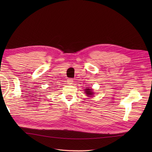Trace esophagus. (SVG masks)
<instances>
[{
  "label": "esophagus",
  "instance_id": "1",
  "mask_svg": "<svg viewBox=\"0 0 152 152\" xmlns=\"http://www.w3.org/2000/svg\"><path fill=\"white\" fill-rule=\"evenodd\" d=\"M67 83L68 84H73V79H70V78H69V79H67Z\"/></svg>",
  "mask_w": 152,
  "mask_h": 152
}]
</instances>
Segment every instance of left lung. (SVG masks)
Instances as JSON below:
<instances>
[{"instance_id": "8db88e82", "label": "left lung", "mask_w": 152, "mask_h": 152, "mask_svg": "<svg viewBox=\"0 0 152 152\" xmlns=\"http://www.w3.org/2000/svg\"><path fill=\"white\" fill-rule=\"evenodd\" d=\"M85 93L86 94V96H88V97H91V96H94V93L92 89H89V88H86L85 89Z\"/></svg>"}]
</instances>
